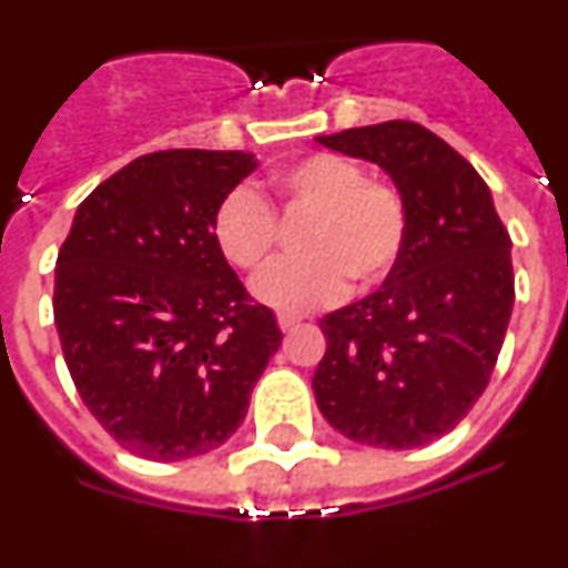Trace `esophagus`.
Returning <instances> with one entry per match:
<instances>
[{
  "instance_id": "1",
  "label": "esophagus",
  "mask_w": 568,
  "mask_h": 568,
  "mask_svg": "<svg viewBox=\"0 0 568 568\" xmlns=\"http://www.w3.org/2000/svg\"><path fill=\"white\" fill-rule=\"evenodd\" d=\"M298 324H301L298 315H290V313H281V315H278V327H281V333H293V329L298 327Z\"/></svg>"
}]
</instances>
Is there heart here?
Wrapping results in <instances>:
<instances>
[{"label":"heart","instance_id":"1","mask_svg":"<svg viewBox=\"0 0 568 568\" xmlns=\"http://www.w3.org/2000/svg\"><path fill=\"white\" fill-rule=\"evenodd\" d=\"M273 190L293 213H307L298 261H281L253 281L267 307L304 313L353 290H369L393 273L404 253L409 213L398 187L366 179L364 168L338 153H313L281 168ZM275 215L255 190L235 187L213 215L215 247L244 273H258L275 250Z\"/></svg>","mask_w":568,"mask_h":568}]
</instances>
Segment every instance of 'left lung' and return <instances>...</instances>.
Wrapping results in <instances>:
<instances>
[{
  "label": "left lung",
  "mask_w": 568,
  "mask_h": 568,
  "mask_svg": "<svg viewBox=\"0 0 568 568\" xmlns=\"http://www.w3.org/2000/svg\"><path fill=\"white\" fill-rule=\"evenodd\" d=\"M384 170L404 195V253L375 293L321 318L327 353L313 375L321 415L341 435L415 449L458 426L484 395L511 304V241L486 182L415 122L315 139Z\"/></svg>",
  "instance_id": "8db88e82"
}]
</instances>
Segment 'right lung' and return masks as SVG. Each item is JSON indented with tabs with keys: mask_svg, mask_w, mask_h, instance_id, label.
<instances>
[{
	"mask_svg": "<svg viewBox=\"0 0 568 568\" xmlns=\"http://www.w3.org/2000/svg\"><path fill=\"white\" fill-rule=\"evenodd\" d=\"M255 168L241 150L139 155L79 204L59 250L64 364L93 418L139 458L219 449L284 338L213 239L215 207Z\"/></svg>",
	"mask_w": 568,
	"mask_h": 568,
	"instance_id": "add662e5",
	"label": "right lung"
}]
</instances>
